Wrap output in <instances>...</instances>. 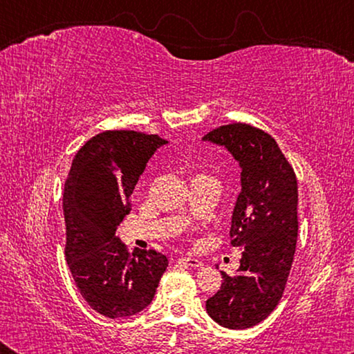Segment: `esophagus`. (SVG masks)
I'll return each instance as SVG.
<instances>
[{
    "instance_id": "esophagus-1",
    "label": "esophagus",
    "mask_w": 354,
    "mask_h": 354,
    "mask_svg": "<svg viewBox=\"0 0 354 354\" xmlns=\"http://www.w3.org/2000/svg\"><path fill=\"white\" fill-rule=\"evenodd\" d=\"M178 263H183V266H187V267H201L203 262L200 259H196V257H181V259H178Z\"/></svg>"
}]
</instances>
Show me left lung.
I'll use <instances>...</instances> for the list:
<instances>
[{"mask_svg": "<svg viewBox=\"0 0 354 354\" xmlns=\"http://www.w3.org/2000/svg\"><path fill=\"white\" fill-rule=\"evenodd\" d=\"M203 140L227 148L241 164L242 190L231 220V245L242 247L236 277L221 272L207 314L230 329L251 328L278 306L295 254L298 185L292 165L270 134L247 123L212 129Z\"/></svg>", "mask_w": 354, "mask_h": 354, "instance_id": "1", "label": "left lung"}]
</instances>
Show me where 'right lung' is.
I'll return each instance as SVG.
<instances>
[{
    "mask_svg": "<svg viewBox=\"0 0 354 354\" xmlns=\"http://www.w3.org/2000/svg\"><path fill=\"white\" fill-rule=\"evenodd\" d=\"M165 143L158 134L106 131L77 149L65 179V259L82 298L109 319L145 309L169 267L162 253L131 254L115 236L147 162Z\"/></svg>",
    "mask_w": 354,
    "mask_h": 354,
    "instance_id": "1",
    "label": "right lung"
}]
</instances>
